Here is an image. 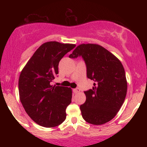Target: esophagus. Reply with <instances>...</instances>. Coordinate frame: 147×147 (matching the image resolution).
Segmentation results:
<instances>
[{"label": "esophagus", "instance_id": "esophagus-1", "mask_svg": "<svg viewBox=\"0 0 147 147\" xmlns=\"http://www.w3.org/2000/svg\"><path fill=\"white\" fill-rule=\"evenodd\" d=\"M73 91L74 92H75V93H78V92H80V88H76L73 89Z\"/></svg>", "mask_w": 147, "mask_h": 147}]
</instances>
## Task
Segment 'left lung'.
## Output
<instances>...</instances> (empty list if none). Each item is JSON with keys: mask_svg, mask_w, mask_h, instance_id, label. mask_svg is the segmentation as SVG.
<instances>
[{"mask_svg": "<svg viewBox=\"0 0 147 147\" xmlns=\"http://www.w3.org/2000/svg\"><path fill=\"white\" fill-rule=\"evenodd\" d=\"M82 57L86 65V75L95 83L92 89L84 91L86 100L80 106L86 122L101 125L109 122L120 109L126 91L125 71L115 56L101 45L81 44L69 57Z\"/></svg>", "mask_w": 147, "mask_h": 147, "instance_id": "8db88e82", "label": "left lung"}]
</instances>
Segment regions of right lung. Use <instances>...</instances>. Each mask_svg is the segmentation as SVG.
<instances>
[{"mask_svg":"<svg viewBox=\"0 0 147 147\" xmlns=\"http://www.w3.org/2000/svg\"><path fill=\"white\" fill-rule=\"evenodd\" d=\"M75 46L46 42L37 49L21 72L20 100L25 112L38 125L55 127L66 118L65 110L72 99L71 88L52 86L50 83L59 73L60 60Z\"/></svg>","mask_w":147,"mask_h":147,"instance_id":"1","label":"right lung"}]
</instances>
